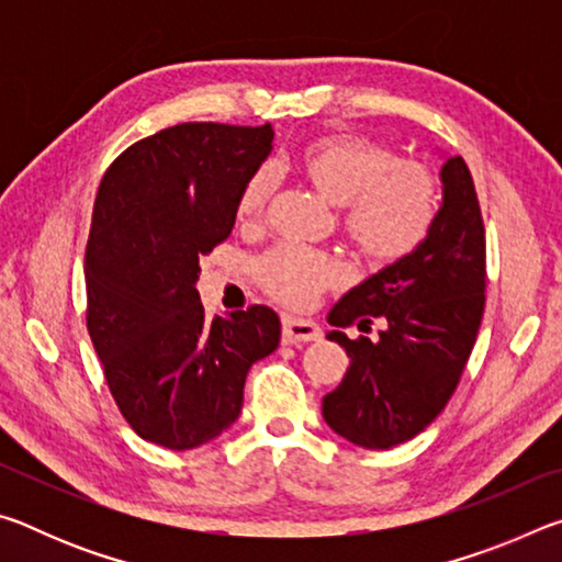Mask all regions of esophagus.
I'll return each instance as SVG.
<instances>
[{
    "instance_id": "34e87169",
    "label": "esophagus",
    "mask_w": 562,
    "mask_h": 562,
    "mask_svg": "<svg viewBox=\"0 0 562 562\" xmlns=\"http://www.w3.org/2000/svg\"><path fill=\"white\" fill-rule=\"evenodd\" d=\"M322 339L317 322L302 317H282V341L284 345H302V341Z\"/></svg>"
}]
</instances>
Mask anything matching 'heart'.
I'll return each mask as SVG.
<instances>
[{
  "instance_id": "b5f03b06",
  "label": "heart",
  "mask_w": 562,
  "mask_h": 562,
  "mask_svg": "<svg viewBox=\"0 0 562 562\" xmlns=\"http://www.w3.org/2000/svg\"><path fill=\"white\" fill-rule=\"evenodd\" d=\"M297 168L327 203L345 207V231L364 258L394 262L414 252L436 217V180L412 160H396L382 144L361 136H327L300 154ZM274 188L270 168L247 180L237 215L252 223L262 215ZM341 280V265L327 255L284 245L262 262V282L274 297L307 307L317 294Z\"/></svg>"
}]
</instances>
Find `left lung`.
<instances>
[{
  "label": "left lung",
  "mask_w": 562,
  "mask_h": 562,
  "mask_svg": "<svg viewBox=\"0 0 562 562\" xmlns=\"http://www.w3.org/2000/svg\"><path fill=\"white\" fill-rule=\"evenodd\" d=\"M441 205L429 233L406 258L386 265L341 297L327 322L329 341L349 367L322 416L341 439L364 449H392L422 434L456 392L479 335L486 292V233L471 170L441 154ZM379 316V340H349Z\"/></svg>",
  "instance_id": "obj_1"
}]
</instances>
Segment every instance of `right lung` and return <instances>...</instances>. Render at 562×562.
Segmentation results:
<instances>
[{"instance_id": "obj_1", "label": "right lung", "mask_w": 562, "mask_h": 562, "mask_svg": "<svg viewBox=\"0 0 562 562\" xmlns=\"http://www.w3.org/2000/svg\"><path fill=\"white\" fill-rule=\"evenodd\" d=\"M272 126L180 123L113 160L83 255L93 349L140 439L188 451L237 422L255 361L280 345L265 304L205 317L201 255L233 233L240 193L272 150Z\"/></svg>"}]
</instances>
